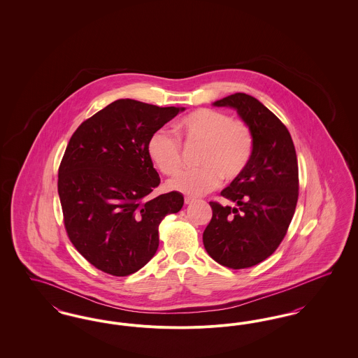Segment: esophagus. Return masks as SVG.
<instances>
[{
  "label": "esophagus",
  "instance_id": "obj_1",
  "mask_svg": "<svg viewBox=\"0 0 358 358\" xmlns=\"http://www.w3.org/2000/svg\"><path fill=\"white\" fill-rule=\"evenodd\" d=\"M194 201H196V199H193V197H185V204L187 205L192 204Z\"/></svg>",
  "mask_w": 358,
  "mask_h": 358
}]
</instances>
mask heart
I'll return each instance as SVG.
<instances>
[{"mask_svg": "<svg viewBox=\"0 0 358 358\" xmlns=\"http://www.w3.org/2000/svg\"><path fill=\"white\" fill-rule=\"evenodd\" d=\"M180 138L187 145H201L196 169H185L168 181L171 190L203 196L220 187L222 180L235 181L247 169L254 154V136L241 120L217 110L200 108L176 124ZM148 154L164 174L178 169L182 158L180 141L168 130L154 131L148 142Z\"/></svg>", "mask_w": 358, "mask_h": 358, "instance_id": "obj_1", "label": "heart"}]
</instances>
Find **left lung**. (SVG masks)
<instances>
[{
  "label": "left lung",
  "mask_w": 358,
  "mask_h": 358,
  "mask_svg": "<svg viewBox=\"0 0 358 358\" xmlns=\"http://www.w3.org/2000/svg\"><path fill=\"white\" fill-rule=\"evenodd\" d=\"M235 108L251 129L254 154L238 180L222 190L236 206L209 203L205 250L219 264L240 270L273 255L286 236L298 201V161L287 127L263 103L238 92L213 103Z\"/></svg>",
  "instance_id": "1"
}]
</instances>
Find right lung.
Segmentation results:
<instances>
[{
  "mask_svg": "<svg viewBox=\"0 0 358 358\" xmlns=\"http://www.w3.org/2000/svg\"><path fill=\"white\" fill-rule=\"evenodd\" d=\"M184 110L118 99L69 139L57 181L64 225L75 248L103 273L141 270L157 252L162 219L184 205L180 192L149 196L161 180L148 154L154 131Z\"/></svg>",
  "mask_w": 358,
  "mask_h": 358,
  "instance_id": "right-lung-1",
  "label": "right lung"
}]
</instances>
